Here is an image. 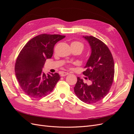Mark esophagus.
Returning <instances> with one entry per match:
<instances>
[{"instance_id":"obj_1","label":"esophagus","mask_w":134,"mask_h":134,"mask_svg":"<svg viewBox=\"0 0 134 134\" xmlns=\"http://www.w3.org/2000/svg\"><path fill=\"white\" fill-rule=\"evenodd\" d=\"M68 74H69L68 73V72H63V73L61 74V76H65L66 75H68Z\"/></svg>"}]
</instances>
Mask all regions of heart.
I'll return each instance as SVG.
<instances>
[{
    "instance_id": "b5f03b06",
    "label": "heart",
    "mask_w": 134,
    "mask_h": 134,
    "mask_svg": "<svg viewBox=\"0 0 134 134\" xmlns=\"http://www.w3.org/2000/svg\"><path fill=\"white\" fill-rule=\"evenodd\" d=\"M71 46L80 47L82 48V49H83V44L81 42H78V41H75V42H72L71 44Z\"/></svg>"
}]
</instances>
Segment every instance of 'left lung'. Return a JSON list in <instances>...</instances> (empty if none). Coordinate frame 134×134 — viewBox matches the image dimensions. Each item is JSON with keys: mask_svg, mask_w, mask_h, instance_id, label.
Returning <instances> with one entry per match:
<instances>
[{"mask_svg": "<svg viewBox=\"0 0 134 134\" xmlns=\"http://www.w3.org/2000/svg\"><path fill=\"white\" fill-rule=\"evenodd\" d=\"M83 37L91 48V55L84 66L86 70L83 73L92 84L84 83L83 80L78 77L74 89L79 99L92 104L103 99L110 90L114 78V61L109 48L102 41L92 36Z\"/></svg>", "mask_w": 134, "mask_h": 134, "instance_id": "1", "label": "left lung"}]
</instances>
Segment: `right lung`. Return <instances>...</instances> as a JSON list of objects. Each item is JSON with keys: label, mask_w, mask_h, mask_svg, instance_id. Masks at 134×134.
<instances>
[{"label": "right lung", "mask_w": 134, "mask_h": 134, "mask_svg": "<svg viewBox=\"0 0 134 134\" xmlns=\"http://www.w3.org/2000/svg\"><path fill=\"white\" fill-rule=\"evenodd\" d=\"M65 36L41 34L30 40L23 47L15 65L19 86L33 98L45 96L52 91L60 79L57 72L47 75L42 71L46 59H51L55 44Z\"/></svg>", "instance_id": "add662e5"}]
</instances>
